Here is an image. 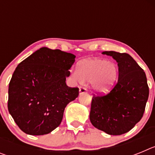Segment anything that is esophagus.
Listing matches in <instances>:
<instances>
[{"label":"esophagus","instance_id":"obj_1","mask_svg":"<svg viewBox=\"0 0 155 155\" xmlns=\"http://www.w3.org/2000/svg\"><path fill=\"white\" fill-rule=\"evenodd\" d=\"M87 91V88L84 87H80V88H79V92H80V94H83V93H86Z\"/></svg>","mask_w":155,"mask_h":155}]
</instances>
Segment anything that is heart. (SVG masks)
Returning <instances> with one entry per match:
<instances>
[{
  "label": "heart",
  "mask_w": 155,
  "mask_h": 155,
  "mask_svg": "<svg viewBox=\"0 0 155 155\" xmlns=\"http://www.w3.org/2000/svg\"><path fill=\"white\" fill-rule=\"evenodd\" d=\"M118 67L104 59H90L78 64V70L71 71V75L80 83L91 82L97 92L106 93L117 80Z\"/></svg>",
  "instance_id": "heart-1"
}]
</instances>
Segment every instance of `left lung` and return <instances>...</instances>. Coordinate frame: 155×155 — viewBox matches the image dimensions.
Masks as SVG:
<instances>
[{
	"mask_svg": "<svg viewBox=\"0 0 155 155\" xmlns=\"http://www.w3.org/2000/svg\"><path fill=\"white\" fill-rule=\"evenodd\" d=\"M118 63V81L106 94H93L90 121L110 135L130 131L143 117L149 96L144 71L128 53L105 51Z\"/></svg>",
	"mask_w": 155,
	"mask_h": 155,
	"instance_id": "left-lung-1",
	"label": "left lung"
}]
</instances>
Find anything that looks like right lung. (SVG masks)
<instances>
[{
	"label": "right lung",
	"instance_id": "right-lung-1",
	"mask_svg": "<svg viewBox=\"0 0 155 155\" xmlns=\"http://www.w3.org/2000/svg\"><path fill=\"white\" fill-rule=\"evenodd\" d=\"M75 61L72 53L40 48L14 71L8 87V108L21 130L47 134L59 127L65 107L79 94L66 84Z\"/></svg>",
	"mask_w": 155,
	"mask_h": 155
}]
</instances>
